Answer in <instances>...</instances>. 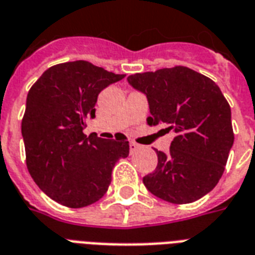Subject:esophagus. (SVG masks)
Instances as JSON below:
<instances>
[{
	"label": "esophagus",
	"mask_w": 255,
	"mask_h": 255,
	"mask_svg": "<svg viewBox=\"0 0 255 255\" xmlns=\"http://www.w3.org/2000/svg\"><path fill=\"white\" fill-rule=\"evenodd\" d=\"M139 148H140V145L136 144L135 141H129V151H131V153H133L135 151H137Z\"/></svg>",
	"instance_id": "34e87169"
}]
</instances>
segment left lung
<instances>
[{"instance_id": "1", "label": "left lung", "mask_w": 255, "mask_h": 255, "mask_svg": "<svg viewBox=\"0 0 255 255\" xmlns=\"http://www.w3.org/2000/svg\"><path fill=\"white\" fill-rule=\"evenodd\" d=\"M147 96L149 126L175 133L167 153L143 183L163 201L184 205L205 197L221 179L234 143L231 110L211 79L187 67L163 68L128 76Z\"/></svg>"}]
</instances>
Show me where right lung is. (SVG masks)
<instances>
[{
	"instance_id": "1",
	"label": "right lung",
	"mask_w": 255,
	"mask_h": 255,
	"mask_svg": "<svg viewBox=\"0 0 255 255\" xmlns=\"http://www.w3.org/2000/svg\"><path fill=\"white\" fill-rule=\"evenodd\" d=\"M126 75L77 60L46 69L29 89L21 132L26 166L38 187L57 203L80 209L104 197L115 163L129 144L83 132L95 118L97 96Z\"/></svg>"
}]
</instances>
